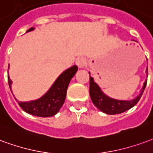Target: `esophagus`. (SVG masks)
<instances>
[{
  "instance_id": "34e87169",
  "label": "esophagus",
  "mask_w": 153,
  "mask_h": 153,
  "mask_svg": "<svg viewBox=\"0 0 153 153\" xmlns=\"http://www.w3.org/2000/svg\"><path fill=\"white\" fill-rule=\"evenodd\" d=\"M76 65L79 68H83L86 65V59H85L84 57H79L77 59H76Z\"/></svg>"
}]
</instances>
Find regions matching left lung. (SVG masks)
<instances>
[{
	"label": "left lung",
	"instance_id": "8db88e82",
	"mask_svg": "<svg viewBox=\"0 0 153 153\" xmlns=\"http://www.w3.org/2000/svg\"><path fill=\"white\" fill-rule=\"evenodd\" d=\"M146 73L148 75V68L146 70ZM90 74V72H89ZM147 80L143 83L142 89L139 91L138 96L132 100H118L110 98L103 93L100 87L96 84L94 78L90 75V95L93 103L100 111L106 114L114 115L119 114L129 110L133 108L137 102H139L142 96L143 91L145 90Z\"/></svg>",
	"mask_w": 153,
	"mask_h": 153
}]
</instances>
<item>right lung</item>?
Returning a JSON list of instances; mask_svg holds the SVG:
<instances>
[{
  "instance_id": "right-lung-1",
  "label": "right lung",
  "mask_w": 153,
  "mask_h": 153,
  "mask_svg": "<svg viewBox=\"0 0 153 153\" xmlns=\"http://www.w3.org/2000/svg\"><path fill=\"white\" fill-rule=\"evenodd\" d=\"M33 30L34 27H31L27 31V32H31ZM77 66L74 65L65 70L63 73H61L58 76L47 92L38 100H32L28 102H21L19 101L16 98L14 99L16 100L19 105L27 113L36 117H49L54 116L59 112V109L61 108V107L63 106V102L65 101L68 86L70 83L71 79L74 76L76 72H77ZM8 82L12 92L11 90L12 81L9 75H8Z\"/></svg>"
}]
</instances>
